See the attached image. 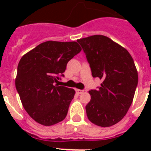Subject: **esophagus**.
Segmentation results:
<instances>
[{
  "label": "esophagus",
  "mask_w": 151,
  "mask_h": 151,
  "mask_svg": "<svg viewBox=\"0 0 151 151\" xmlns=\"http://www.w3.org/2000/svg\"><path fill=\"white\" fill-rule=\"evenodd\" d=\"M75 91H76V92L78 93V94H81V93L84 92L83 90H80V89H75Z\"/></svg>",
  "instance_id": "34e87169"
}]
</instances>
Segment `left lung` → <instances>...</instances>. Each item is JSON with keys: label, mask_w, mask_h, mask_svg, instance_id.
I'll list each match as a JSON object with an SVG mask.
<instances>
[{"label": "left lung", "mask_w": 151, "mask_h": 151, "mask_svg": "<svg viewBox=\"0 0 151 151\" xmlns=\"http://www.w3.org/2000/svg\"><path fill=\"white\" fill-rule=\"evenodd\" d=\"M93 78L103 80L98 90H90L85 109L93 124L110 127L124 117L133 100L138 72L133 59L122 46L103 35L78 39Z\"/></svg>", "instance_id": "1"}]
</instances>
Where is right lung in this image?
Wrapping results in <instances>:
<instances>
[{
    "instance_id": "add662e5",
    "label": "right lung",
    "mask_w": 151,
    "mask_h": 151,
    "mask_svg": "<svg viewBox=\"0 0 151 151\" xmlns=\"http://www.w3.org/2000/svg\"><path fill=\"white\" fill-rule=\"evenodd\" d=\"M81 51L76 41H48L20 59L15 88L26 111L39 124L51 126L65 119L75 91L55 83Z\"/></svg>"
}]
</instances>
